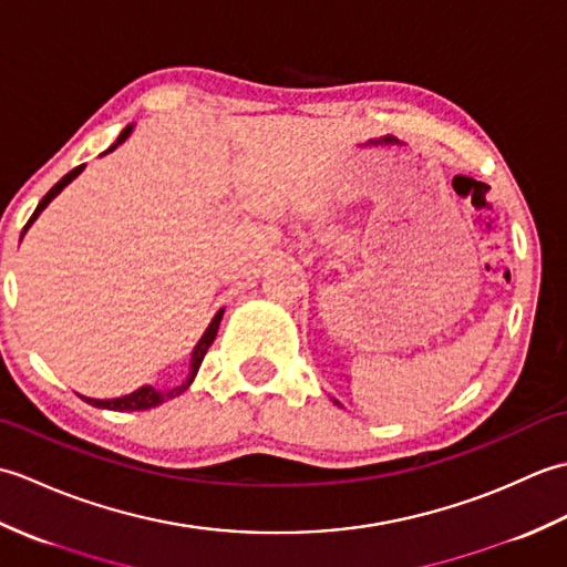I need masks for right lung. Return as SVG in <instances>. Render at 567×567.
I'll use <instances>...</instances> for the list:
<instances>
[{
	"mask_svg": "<svg viewBox=\"0 0 567 567\" xmlns=\"http://www.w3.org/2000/svg\"><path fill=\"white\" fill-rule=\"evenodd\" d=\"M128 134H131V126H126V128L122 131V136L116 138V143H114V146H112L110 151H114V148L118 146V143L126 141V136H128ZM82 167H84V165H78L75 171H70L63 179H58V183H55L51 189H48V195L39 202V207H35V212L31 214V219L27 221V226H23V231H27V228L33 224L35 216H39V214L45 209V204L51 202V199L58 195L60 189H63L68 183H72V179H75V177L82 173ZM221 315H224V311H219V315H216V317L212 319L209 329L204 331V336L199 339V343H197V348H195V353H192L189 375H187V380H185L183 384H177V388L167 390V392H158V390H153V388H141V390L131 392V394H126V396H116V400H90V396H82V400H84V402H90V404H94V406H102V409H116V412H138V409H151V406L161 404V402H165V400H173V396H177V394H183V392L189 388V382L195 380V375H197V370H199V365H202L204 355H207L209 346H212V343H214V339H216V331H219Z\"/></svg>",
	"mask_w": 567,
	"mask_h": 567,
	"instance_id": "obj_1",
	"label": "right lung"
}]
</instances>
